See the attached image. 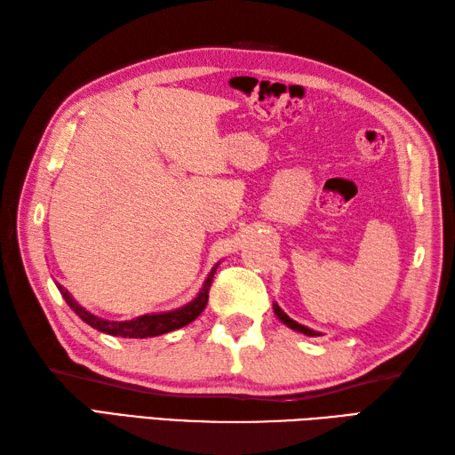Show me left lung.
I'll return each instance as SVG.
<instances>
[{"mask_svg": "<svg viewBox=\"0 0 455 455\" xmlns=\"http://www.w3.org/2000/svg\"><path fill=\"white\" fill-rule=\"evenodd\" d=\"M274 313H275V316L279 318V321H282L285 326L291 328V331H297V332H301L305 336H323L318 331H313V328H308L305 324H299L297 321H293V318H289V315L283 313V308L279 307L277 303H274Z\"/></svg>", "mask_w": 455, "mask_h": 455, "instance_id": "8db88e82", "label": "left lung"}]
</instances>
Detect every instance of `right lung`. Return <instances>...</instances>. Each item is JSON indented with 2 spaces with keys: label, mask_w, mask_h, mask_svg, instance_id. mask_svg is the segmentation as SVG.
I'll use <instances>...</instances> for the list:
<instances>
[{
  "label": "right lung",
  "mask_w": 455,
  "mask_h": 455,
  "mask_svg": "<svg viewBox=\"0 0 455 455\" xmlns=\"http://www.w3.org/2000/svg\"><path fill=\"white\" fill-rule=\"evenodd\" d=\"M219 264L220 262H217L211 267V272L205 277V282H203L199 293L193 297L189 303L181 305L178 308H172V311L140 315L137 318H131V321H109V318H101L98 315H93L88 311V308L76 301L72 293L68 291L64 285H60L58 282H54V283L58 287V291H60V295L64 297L68 307H70L85 324L95 328V331H100L103 334H111V336H121V338H152V336H162V334L173 332V331H178V328L188 326L189 323L196 321L209 301V289H211L212 277H215Z\"/></svg>",
  "instance_id": "add662e5"
}]
</instances>
